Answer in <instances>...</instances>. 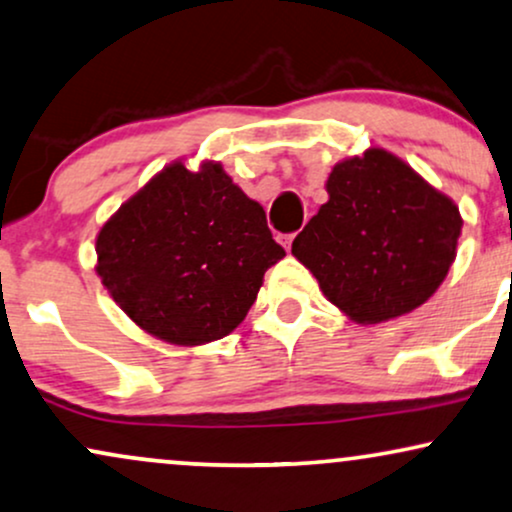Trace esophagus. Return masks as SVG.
Instances as JSON below:
<instances>
[{
	"instance_id": "34e87169",
	"label": "esophagus",
	"mask_w": 512,
	"mask_h": 512,
	"mask_svg": "<svg viewBox=\"0 0 512 512\" xmlns=\"http://www.w3.org/2000/svg\"><path fill=\"white\" fill-rule=\"evenodd\" d=\"M293 241H295V234H288V236H283V245H286V250L293 248Z\"/></svg>"
}]
</instances>
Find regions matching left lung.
<instances>
[{
	"label": "left lung",
	"mask_w": 512,
	"mask_h": 512,
	"mask_svg": "<svg viewBox=\"0 0 512 512\" xmlns=\"http://www.w3.org/2000/svg\"><path fill=\"white\" fill-rule=\"evenodd\" d=\"M328 203L293 241V255L323 295L357 323L409 314L449 274L461 212L383 148L342 160Z\"/></svg>",
	"instance_id": "obj_1"
}]
</instances>
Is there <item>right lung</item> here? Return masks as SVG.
Wrapping results in <instances>:
<instances>
[{
	"instance_id": "obj_1",
	"label": "right lung",
	"mask_w": 512,
	"mask_h": 512,
	"mask_svg": "<svg viewBox=\"0 0 512 512\" xmlns=\"http://www.w3.org/2000/svg\"><path fill=\"white\" fill-rule=\"evenodd\" d=\"M103 286L137 326L172 345L229 335L260 293L264 271L286 255L262 205L222 165L155 174L96 238Z\"/></svg>"
}]
</instances>
